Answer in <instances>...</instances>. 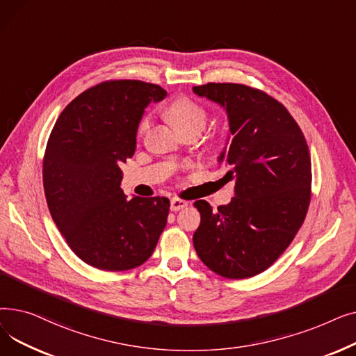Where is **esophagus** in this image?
Returning <instances> with one entry per match:
<instances>
[{"label": "esophagus", "mask_w": 356, "mask_h": 356, "mask_svg": "<svg viewBox=\"0 0 356 356\" xmlns=\"http://www.w3.org/2000/svg\"><path fill=\"white\" fill-rule=\"evenodd\" d=\"M186 207H188V202H186V200H181V199H177V197L170 200V211H173V212H177V211H180Z\"/></svg>", "instance_id": "obj_1"}]
</instances>
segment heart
<instances>
[{"mask_svg":"<svg viewBox=\"0 0 356 356\" xmlns=\"http://www.w3.org/2000/svg\"><path fill=\"white\" fill-rule=\"evenodd\" d=\"M165 117L179 133L184 131H199L202 133L208 122V112L203 106L188 98L175 99L165 108ZM149 125V117H144L140 122L138 133L143 134Z\"/></svg>","mask_w":356,"mask_h":356,"instance_id":"b5f03b06","label":"heart"}]
</instances>
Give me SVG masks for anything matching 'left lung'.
<instances>
[{"instance_id": "1", "label": "left lung", "mask_w": 356, "mask_h": 356, "mask_svg": "<svg viewBox=\"0 0 356 356\" xmlns=\"http://www.w3.org/2000/svg\"><path fill=\"white\" fill-rule=\"evenodd\" d=\"M193 92L223 108L229 122L218 157L227 181H235L228 204L213 211L196 200L200 225L193 234L199 258L227 278L267 270L300 229L310 202L307 143L290 112L267 93L238 83H208Z\"/></svg>"}]
</instances>
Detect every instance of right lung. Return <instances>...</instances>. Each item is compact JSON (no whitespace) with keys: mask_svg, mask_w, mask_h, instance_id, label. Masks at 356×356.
<instances>
[{"mask_svg":"<svg viewBox=\"0 0 356 356\" xmlns=\"http://www.w3.org/2000/svg\"><path fill=\"white\" fill-rule=\"evenodd\" d=\"M167 92L141 81H111L74 98L56 121L43 161L50 215L86 264L122 271L153 254L170 202L127 200L120 164L133 157L145 108Z\"/></svg>","mask_w":356,"mask_h":356,"instance_id":"right-lung-1","label":"right lung"}]
</instances>
